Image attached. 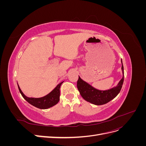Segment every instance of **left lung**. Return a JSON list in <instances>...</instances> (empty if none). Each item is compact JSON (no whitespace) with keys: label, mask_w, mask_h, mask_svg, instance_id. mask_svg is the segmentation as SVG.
<instances>
[{"label":"left lung","mask_w":146,"mask_h":146,"mask_svg":"<svg viewBox=\"0 0 146 146\" xmlns=\"http://www.w3.org/2000/svg\"><path fill=\"white\" fill-rule=\"evenodd\" d=\"M122 62V70L123 76L121 80L119 81L117 85L111 89L101 91L97 90L92 87L90 84L83 81L82 79L78 77L77 81V88L80 92V94L82 98L87 102L94 104L96 105H101L108 103V102L116 98L117 95L121 91L122 88L123 79H124V74H123V66Z\"/></svg>","instance_id":"left-lung-1"}]
</instances>
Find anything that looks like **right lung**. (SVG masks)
<instances>
[{
  "mask_svg": "<svg viewBox=\"0 0 146 146\" xmlns=\"http://www.w3.org/2000/svg\"><path fill=\"white\" fill-rule=\"evenodd\" d=\"M63 83L61 82L57 85L54 90H53L49 94L42 97L40 98H28L22 92L21 88L18 85V88L20 93L23 96L24 99L27 100L29 104L32 105L34 107L40 108V109H47L50 108L53 106L55 105L60 100V86L61 84Z\"/></svg>",
  "mask_w": 146,
  "mask_h": 146,
  "instance_id": "1",
  "label": "right lung"
}]
</instances>
